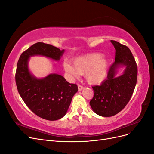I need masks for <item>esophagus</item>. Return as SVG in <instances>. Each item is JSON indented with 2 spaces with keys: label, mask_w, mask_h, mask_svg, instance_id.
<instances>
[{
  "label": "esophagus",
  "mask_w": 154,
  "mask_h": 154,
  "mask_svg": "<svg viewBox=\"0 0 154 154\" xmlns=\"http://www.w3.org/2000/svg\"><path fill=\"white\" fill-rule=\"evenodd\" d=\"M78 91H81L82 90H83V87L82 86V85H78Z\"/></svg>",
  "instance_id": "esophagus-1"
}]
</instances>
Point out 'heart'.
Listing matches in <instances>:
<instances>
[{"instance_id": "b5f03b06", "label": "heart", "mask_w": 154, "mask_h": 154, "mask_svg": "<svg viewBox=\"0 0 154 154\" xmlns=\"http://www.w3.org/2000/svg\"><path fill=\"white\" fill-rule=\"evenodd\" d=\"M63 64L64 71L68 75L76 79L80 75H85L87 83L91 85H100L103 83L108 74L110 67L109 60L102 57L101 53H91Z\"/></svg>"}]
</instances>
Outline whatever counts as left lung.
<instances>
[{"mask_svg":"<svg viewBox=\"0 0 154 154\" xmlns=\"http://www.w3.org/2000/svg\"><path fill=\"white\" fill-rule=\"evenodd\" d=\"M116 49V60L110 67L107 78L99 85L92 87L94 97L90 105L94 112L103 117L119 113L127 105L137 83V68L131 51L126 45L110 40ZM125 67L122 75L116 76L118 69Z\"/></svg>","mask_w":154,"mask_h":154,"instance_id":"left-lung-1","label":"left lung"}]
</instances>
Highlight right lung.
I'll use <instances>...</instances> for the list:
<instances>
[{"mask_svg": "<svg viewBox=\"0 0 154 154\" xmlns=\"http://www.w3.org/2000/svg\"><path fill=\"white\" fill-rule=\"evenodd\" d=\"M64 51L52 45L38 42L22 53L17 63L15 80L22 99L32 112L49 121L60 119L66 114L78 86L55 73L36 78L30 72L28 63L34 56L59 61Z\"/></svg>", "mask_w": 154, "mask_h": 154, "instance_id": "obj_1", "label": "right lung"}]
</instances>
